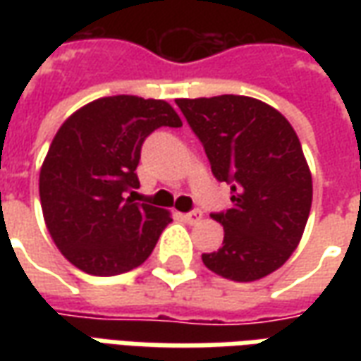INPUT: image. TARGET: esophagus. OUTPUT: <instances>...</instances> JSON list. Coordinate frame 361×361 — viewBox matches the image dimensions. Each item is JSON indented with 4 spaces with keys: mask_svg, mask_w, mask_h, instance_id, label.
<instances>
[{
    "mask_svg": "<svg viewBox=\"0 0 361 361\" xmlns=\"http://www.w3.org/2000/svg\"><path fill=\"white\" fill-rule=\"evenodd\" d=\"M201 219H203V212L201 211H191L183 214V220H185L188 224H197Z\"/></svg>",
    "mask_w": 361,
    "mask_h": 361,
    "instance_id": "34e87169",
    "label": "esophagus"
}]
</instances>
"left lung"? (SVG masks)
Here are the masks:
<instances>
[{"mask_svg":"<svg viewBox=\"0 0 361 361\" xmlns=\"http://www.w3.org/2000/svg\"><path fill=\"white\" fill-rule=\"evenodd\" d=\"M201 139L219 181L232 183V209L211 214L224 226L207 269L234 282L265 279L286 263L302 240L313 181L294 127L251 96L178 98Z\"/></svg>","mask_w":361,"mask_h":361,"instance_id":"8db88e82","label":"left lung"}]
</instances>
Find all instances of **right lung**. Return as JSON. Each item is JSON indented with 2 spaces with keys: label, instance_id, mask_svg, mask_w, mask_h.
I'll return each mask as SVG.
<instances>
[{
  "label": "right lung",
  "instance_id": "obj_1",
  "mask_svg": "<svg viewBox=\"0 0 361 361\" xmlns=\"http://www.w3.org/2000/svg\"><path fill=\"white\" fill-rule=\"evenodd\" d=\"M158 127H181L170 104L119 94L92 100L58 129L40 168V203L51 240L77 269L131 271L172 222L168 211L126 197L139 188L142 141Z\"/></svg>",
  "mask_w": 361,
  "mask_h": 361
}]
</instances>
